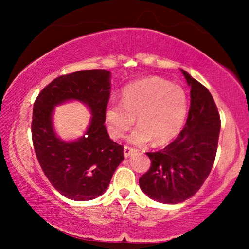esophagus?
I'll list each match as a JSON object with an SVG mask.
<instances>
[{"instance_id": "esophagus-1", "label": "esophagus", "mask_w": 249, "mask_h": 249, "mask_svg": "<svg viewBox=\"0 0 249 249\" xmlns=\"http://www.w3.org/2000/svg\"><path fill=\"white\" fill-rule=\"evenodd\" d=\"M136 151L135 148H132V147H129V146H124V156L125 158H129V156H130L132 153H134Z\"/></svg>"}]
</instances>
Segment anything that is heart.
<instances>
[{"label": "heart", "instance_id": "b5f03b06", "mask_svg": "<svg viewBox=\"0 0 249 249\" xmlns=\"http://www.w3.org/2000/svg\"><path fill=\"white\" fill-rule=\"evenodd\" d=\"M188 113V98L178 85L162 78H148L125 86L121 103L112 102L105 110L107 130L114 139L122 138L135 124L129 142L165 144L181 131Z\"/></svg>", "mask_w": 249, "mask_h": 249}]
</instances>
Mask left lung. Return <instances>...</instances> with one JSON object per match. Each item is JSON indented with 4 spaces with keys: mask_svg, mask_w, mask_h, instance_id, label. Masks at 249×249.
I'll list each match as a JSON object with an SVG mask.
<instances>
[{
    "mask_svg": "<svg viewBox=\"0 0 249 249\" xmlns=\"http://www.w3.org/2000/svg\"><path fill=\"white\" fill-rule=\"evenodd\" d=\"M190 86V108L178 137L158 152H147L151 168L139 178L149 198L178 204L195 195L209 177L215 160L220 114L205 86L182 70Z\"/></svg>",
    "mask_w": 249,
    "mask_h": 249,
    "instance_id": "obj_1",
    "label": "left lung"
}]
</instances>
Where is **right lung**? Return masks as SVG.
Segmentation results:
<instances>
[{
    "mask_svg": "<svg viewBox=\"0 0 249 249\" xmlns=\"http://www.w3.org/2000/svg\"><path fill=\"white\" fill-rule=\"evenodd\" d=\"M110 85L107 70L77 71L51 81L34 103L32 137L37 160L51 185L69 199L101 196L124 159V147L110 139L104 124ZM71 99L86 104L93 118L85 136L67 143L53 132L52 115L55 105Z\"/></svg>",
    "mask_w": 249,
    "mask_h": 249,
    "instance_id": "obj_1",
    "label": "right lung"
}]
</instances>
